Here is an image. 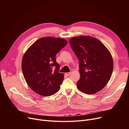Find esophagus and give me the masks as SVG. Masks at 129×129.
<instances>
[{
  "instance_id": "34e87169",
  "label": "esophagus",
  "mask_w": 129,
  "mask_h": 129,
  "mask_svg": "<svg viewBox=\"0 0 129 129\" xmlns=\"http://www.w3.org/2000/svg\"><path fill=\"white\" fill-rule=\"evenodd\" d=\"M65 74H66V75L69 76L71 75V73H65Z\"/></svg>"
}]
</instances>
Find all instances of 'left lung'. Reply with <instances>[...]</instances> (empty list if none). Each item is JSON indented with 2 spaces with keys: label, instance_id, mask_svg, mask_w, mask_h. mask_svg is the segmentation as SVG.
<instances>
[{
  "label": "left lung",
  "instance_id": "left-lung-1",
  "mask_svg": "<svg viewBox=\"0 0 129 129\" xmlns=\"http://www.w3.org/2000/svg\"><path fill=\"white\" fill-rule=\"evenodd\" d=\"M70 42L79 61L78 89L89 94L102 90L113 72V62L109 51L99 40L90 36L73 37Z\"/></svg>",
  "mask_w": 129,
  "mask_h": 129
}]
</instances>
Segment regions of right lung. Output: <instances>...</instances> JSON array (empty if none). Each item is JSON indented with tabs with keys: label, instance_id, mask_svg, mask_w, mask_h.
I'll list each match as a JSON object with an SVG mask.
<instances>
[{
	"label": "right lung",
	"instance_id": "obj_1",
	"mask_svg": "<svg viewBox=\"0 0 129 129\" xmlns=\"http://www.w3.org/2000/svg\"><path fill=\"white\" fill-rule=\"evenodd\" d=\"M67 44V41L62 38H42L24 54L21 64L24 78L30 88L38 94L50 96L59 90L64 77L59 72V65L55 57Z\"/></svg>",
	"mask_w": 129,
	"mask_h": 129
}]
</instances>
